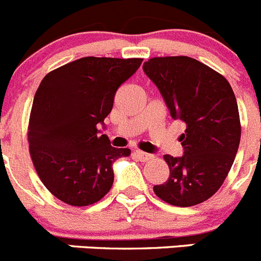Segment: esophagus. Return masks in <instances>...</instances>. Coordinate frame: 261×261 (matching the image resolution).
Instances as JSON below:
<instances>
[{
	"instance_id": "obj_1",
	"label": "esophagus",
	"mask_w": 261,
	"mask_h": 261,
	"mask_svg": "<svg viewBox=\"0 0 261 261\" xmlns=\"http://www.w3.org/2000/svg\"><path fill=\"white\" fill-rule=\"evenodd\" d=\"M136 155H137V158L141 160V162H149V160L154 159V155L143 152L141 151V150H136Z\"/></svg>"
}]
</instances>
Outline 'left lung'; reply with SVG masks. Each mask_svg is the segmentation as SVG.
<instances>
[{"mask_svg": "<svg viewBox=\"0 0 261 261\" xmlns=\"http://www.w3.org/2000/svg\"><path fill=\"white\" fill-rule=\"evenodd\" d=\"M143 71L160 90L174 120L186 124L180 136L184 155H164L168 181L154 186L164 202L190 207L210 199L230 171L241 141L238 105L230 84L190 57H155Z\"/></svg>", "mask_w": 261, "mask_h": 261, "instance_id": "obj_1", "label": "left lung"}]
</instances>
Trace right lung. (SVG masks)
Listing matches in <instances>:
<instances>
[{
    "label": "right lung",
    "instance_id": "1",
    "mask_svg": "<svg viewBox=\"0 0 261 261\" xmlns=\"http://www.w3.org/2000/svg\"><path fill=\"white\" fill-rule=\"evenodd\" d=\"M141 63V58L85 57L42 79L28 124L30 154L45 188L62 202L85 207L101 200L114 182L112 163L130 155L129 149L112 147L98 125Z\"/></svg>",
    "mask_w": 261,
    "mask_h": 261
}]
</instances>
